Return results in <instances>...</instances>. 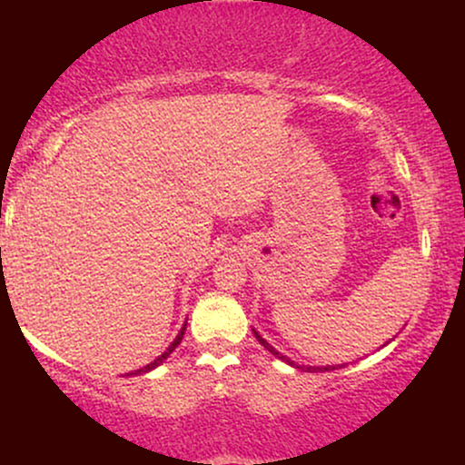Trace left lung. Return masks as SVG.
<instances>
[{
    "mask_svg": "<svg viewBox=\"0 0 465 465\" xmlns=\"http://www.w3.org/2000/svg\"><path fill=\"white\" fill-rule=\"evenodd\" d=\"M253 334H255V339L260 341V345H264V348L269 350L271 354L277 356V359H282V361H284V362H288V365H292V367H300V370H306V371H332V370H334V365H332V367H330V365H328V367H303V365H295V362H292L291 359H286V356H282L280 351H277V350L273 348V345L269 343V341L262 339V336H260L258 332H255V330H253ZM339 367H341V365H339Z\"/></svg>",
    "mask_w": 465,
    "mask_h": 465,
    "instance_id": "obj_1",
    "label": "left lung"
}]
</instances>
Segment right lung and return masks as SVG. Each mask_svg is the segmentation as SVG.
<instances>
[{"mask_svg":"<svg viewBox=\"0 0 465 465\" xmlns=\"http://www.w3.org/2000/svg\"><path fill=\"white\" fill-rule=\"evenodd\" d=\"M185 325H188V323H183V328H181V332L177 334V339H174V341H173V343H170V348H168V350H165L162 356H157V359H154L153 362H148V365H146V367H142V370H135V371H131V373H135V376H137V373H146V371H151V370H154V367H159V365H162V362H163L165 359H168V356H170V354H173V351H174V348H177V345L181 343V339H183V334H185ZM131 373H126V376H131Z\"/></svg>","mask_w":465,"mask_h":465,"instance_id":"right-lung-1","label":"right lung"}]
</instances>
